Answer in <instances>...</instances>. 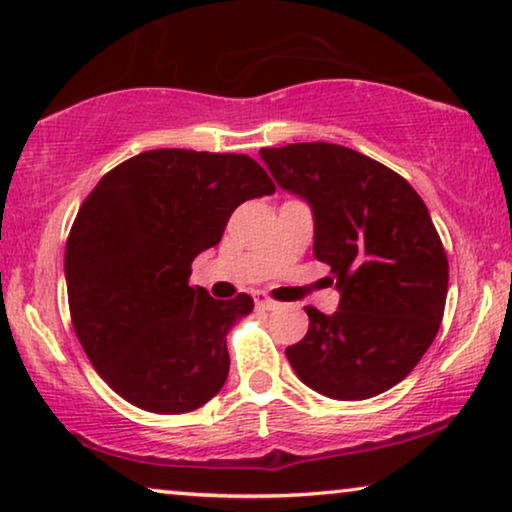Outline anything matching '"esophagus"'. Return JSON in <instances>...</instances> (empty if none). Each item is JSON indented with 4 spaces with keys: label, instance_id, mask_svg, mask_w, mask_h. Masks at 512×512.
<instances>
[{
    "label": "esophagus",
    "instance_id": "34e87169",
    "mask_svg": "<svg viewBox=\"0 0 512 512\" xmlns=\"http://www.w3.org/2000/svg\"><path fill=\"white\" fill-rule=\"evenodd\" d=\"M253 296H255L257 308H262V310H276L278 308V301H273L271 296H266L264 292H255Z\"/></svg>",
    "mask_w": 512,
    "mask_h": 512
}]
</instances>
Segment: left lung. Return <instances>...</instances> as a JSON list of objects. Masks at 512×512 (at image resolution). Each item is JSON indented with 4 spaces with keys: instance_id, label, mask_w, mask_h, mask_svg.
Returning <instances> with one entry per match:
<instances>
[{
    "instance_id": "left-lung-1",
    "label": "left lung",
    "mask_w": 512,
    "mask_h": 512,
    "mask_svg": "<svg viewBox=\"0 0 512 512\" xmlns=\"http://www.w3.org/2000/svg\"><path fill=\"white\" fill-rule=\"evenodd\" d=\"M282 188L315 213V257L340 305L285 354L305 386L333 400L388 391L421 361L444 319L448 257L430 211L391 167L329 142L262 149Z\"/></svg>"
}]
</instances>
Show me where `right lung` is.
I'll use <instances>...</instances> for the list:
<instances>
[{
    "label": "right lung",
    "instance_id": "right-lung-1",
    "mask_svg": "<svg viewBox=\"0 0 512 512\" xmlns=\"http://www.w3.org/2000/svg\"><path fill=\"white\" fill-rule=\"evenodd\" d=\"M276 186L246 154L151 149L124 160L82 202L66 241L73 331L114 393L154 414L209 402L230 372L227 331L248 294L211 299L190 264L234 209Z\"/></svg>",
    "mask_w": 512,
    "mask_h": 512
}]
</instances>
